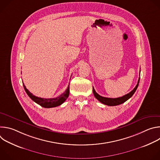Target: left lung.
Here are the masks:
<instances>
[{
	"label": "left lung",
	"mask_w": 160,
	"mask_h": 160,
	"mask_svg": "<svg viewBox=\"0 0 160 160\" xmlns=\"http://www.w3.org/2000/svg\"><path fill=\"white\" fill-rule=\"evenodd\" d=\"M139 80H140V78H139L138 84L136 85L135 87L131 91V92L122 97H120L118 98H108L101 96L96 92V90H94V87H93V94H94L95 98L99 101H100L101 103H102L105 105H108V106H117V105H119V104H121L125 102V101H127L128 99H129L133 96V94L135 93L137 88H138V85L139 83Z\"/></svg>",
	"instance_id": "1"
}]
</instances>
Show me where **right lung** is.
Instances as JSON below:
<instances>
[{"label": "right lung", "mask_w": 160, "mask_h": 160, "mask_svg": "<svg viewBox=\"0 0 160 160\" xmlns=\"http://www.w3.org/2000/svg\"><path fill=\"white\" fill-rule=\"evenodd\" d=\"M23 84V87L26 91L27 94L28 96L36 103L41 106L42 107L45 108H54L58 106H60L66 100V99L69 96L70 94V84L68 85V88L65 90V92L61 94L59 96L55 98H49V99H45V98H38L33 94H32L30 91L26 88L25 85Z\"/></svg>", "instance_id": "add662e5"}]
</instances>
